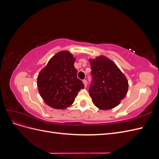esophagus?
Instances as JSON below:
<instances>
[{"label":"esophagus","mask_w":159,"mask_h":159,"mask_svg":"<svg viewBox=\"0 0 159 159\" xmlns=\"http://www.w3.org/2000/svg\"><path fill=\"white\" fill-rule=\"evenodd\" d=\"M83 83H84V84L85 87H86V86H87V84H88L87 80H83Z\"/></svg>","instance_id":"esophagus-1"}]
</instances>
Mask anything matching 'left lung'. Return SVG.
I'll use <instances>...</instances> for the list:
<instances>
[{
    "instance_id": "left-lung-1",
    "label": "left lung",
    "mask_w": 159,
    "mask_h": 159,
    "mask_svg": "<svg viewBox=\"0 0 159 159\" xmlns=\"http://www.w3.org/2000/svg\"><path fill=\"white\" fill-rule=\"evenodd\" d=\"M92 83L89 89L90 97L96 107L111 109L126 97L129 84L125 75L108 57L100 56L89 59Z\"/></svg>"
}]
</instances>
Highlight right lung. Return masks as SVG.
Instances as JSON below:
<instances>
[{
    "label": "right lung",
    "instance_id": "obj_1",
    "mask_svg": "<svg viewBox=\"0 0 159 159\" xmlns=\"http://www.w3.org/2000/svg\"><path fill=\"white\" fill-rule=\"evenodd\" d=\"M75 57L68 51L57 52L51 57L38 75L37 86L46 104L57 109H64L74 103L82 81L78 78L74 67Z\"/></svg>",
    "mask_w": 159,
    "mask_h": 159
}]
</instances>
